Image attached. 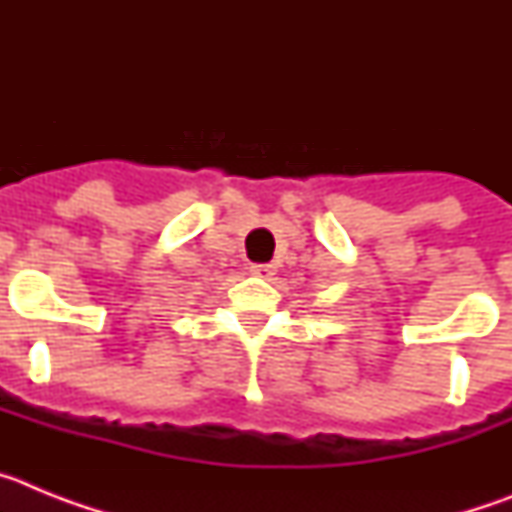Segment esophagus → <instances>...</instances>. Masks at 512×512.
<instances>
[{
    "instance_id": "1",
    "label": "esophagus",
    "mask_w": 512,
    "mask_h": 512,
    "mask_svg": "<svg viewBox=\"0 0 512 512\" xmlns=\"http://www.w3.org/2000/svg\"><path fill=\"white\" fill-rule=\"evenodd\" d=\"M251 271H253V277L271 279V277H274V271H277V266H274V264H253Z\"/></svg>"
}]
</instances>
